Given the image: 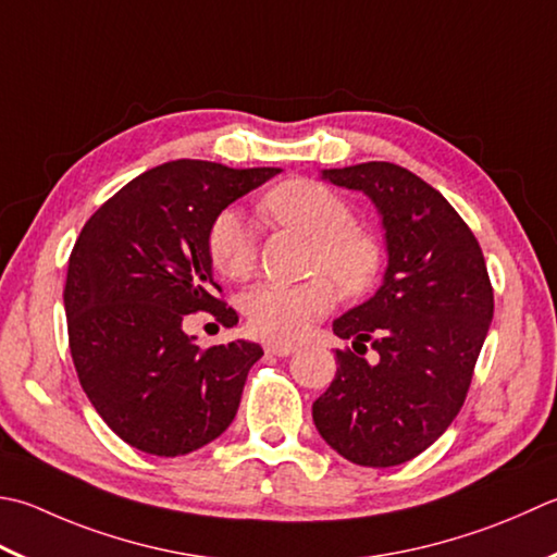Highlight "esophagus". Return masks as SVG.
I'll list each match as a JSON object with an SVG mask.
<instances>
[{"label":"esophagus","mask_w":557,"mask_h":557,"mask_svg":"<svg viewBox=\"0 0 557 557\" xmlns=\"http://www.w3.org/2000/svg\"><path fill=\"white\" fill-rule=\"evenodd\" d=\"M265 350L270 355H275V357H287V355H292L294 350H297V347L289 345V343H268Z\"/></svg>","instance_id":"1"}]
</instances>
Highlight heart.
I'll list each match as a JSON object with an SVG mask.
<instances>
[{"label":"heart","instance_id":"obj_1","mask_svg":"<svg viewBox=\"0 0 557 557\" xmlns=\"http://www.w3.org/2000/svg\"><path fill=\"white\" fill-rule=\"evenodd\" d=\"M270 222L299 228L313 238L311 270H325L297 285H258L244 294L242 309L250 331L268 341H297L313 321L333 309L337 289L362 294L374 285L381 268V248L364 228L352 226V212L343 198L321 183L287 181L260 200ZM207 250L214 268L228 280H248L256 272L258 250L246 216L226 207L214 216L207 234Z\"/></svg>","mask_w":557,"mask_h":557}]
</instances>
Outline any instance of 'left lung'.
Wrapping results in <instances>:
<instances>
[{
    "instance_id": "1",
    "label": "left lung",
    "mask_w": 557,
    "mask_h": 557,
    "mask_svg": "<svg viewBox=\"0 0 557 557\" xmlns=\"http://www.w3.org/2000/svg\"><path fill=\"white\" fill-rule=\"evenodd\" d=\"M323 178L376 205L388 265L374 297L333 321L352 350H335L337 372L313 403V422L347 461L398 466L459 416L493 321V285L471 228L416 173L367 161ZM367 344L374 360L361 357Z\"/></svg>"
}]
</instances>
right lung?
Masks as SVG:
<instances>
[{
  "mask_svg": "<svg viewBox=\"0 0 557 557\" xmlns=\"http://www.w3.org/2000/svg\"><path fill=\"white\" fill-rule=\"evenodd\" d=\"M280 169H228L178 159L141 173L98 207L72 248L64 311L76 376L120 440L154 456H183L232 424L248 369V341L202 350L188 313L238 323L216 297L207 250L224 207Z\"/></svg>",
  "mask_w": 557,
  "mask_h": 557,
  "instance_id": "1",
  "label": "right lung"
}]
</instances>
